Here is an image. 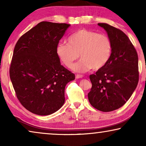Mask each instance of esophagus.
<instances>
[{
    "mask_svg": "<svg viewBox=\"0 0 146 146\" xmlns=\"http://www.w3.org/2000/svg\"><path fill=\"white\" fill-rule=\"evenodd\" d=\"M84 76L83 75H80V74H77L76 76V79H79V78H82Z\"/></svg>",
    "mask_w": 146,
    "mask_h": 146,
    "instance_id": "esophagus-1",
    "label": "esophagus"
}]
</instances>
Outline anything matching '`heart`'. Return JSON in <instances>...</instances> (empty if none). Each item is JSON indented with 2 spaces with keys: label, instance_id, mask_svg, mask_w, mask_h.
<instances>
[{
  "label": "heart",
  "instance_id": "b5f03b06",
  "mask_svg": "<svg viewBox=\"0 0 146 146\" xmlns=\"http://www.w3.org/2000/svg\"><path fill=\"white\" fill-rule=\"evenodd\" d=\"M112 43L108 36L86 29L79 30L68 38V43L60 42L56 46V54L68 68L80 56L81 60L72 66L76 72L101 69L110 59Z\"/></svg>",
  "mask_w": 146,
  "mask_h": 146
}]
</instances>
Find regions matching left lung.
<instances>
[{
	"instance_id": "8db88e82",
	"label": "left lung",
	"mask_w": 146,
	"mask_h": 146,
	"mask_svg": "<svg viewBox=\"0 0 146 146\" xmlns=\"http://www.w3.org/2000/svg\"><path fill=\"white\" fill-rule=\"evenodd\" d=\"M112 43V52L107 64L90 76L92 84L88 94L90 104L108 112L119 108L129 99L139 80L138 56L124 33L106 23H98Z\"/></svg>"
}]
</instances>
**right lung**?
Here are the masks:
<instances>
[{
  "label": "right lung",
  "instance_id": "1",
  "mask_svg": "<svg viewBox=\"0 0 146 146\" xmlns=\"http://www.w3.org/2000/svg\"><path fill=\"white\" fill-rule=\"evenodd\" d=\"M70 25L41 22L20 38L10 68L17 96L26 109L52 114L65 102L66 85L75 75L61 65L56 46Z\"/></svg>",
  "mask_w": 146,
  "mask_h": 146
}]
</instances>
